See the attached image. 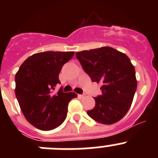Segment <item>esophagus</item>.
I'll list each match as a JSON object with an SVG mask.
<instances>
[{
  "label": "esophagus",
  "instance_id": "1",
  "mask_svg": "<svg viewBox=\"0 0 158 158\" xmlns=\"http://www.w3.org/2000/svg\"><path fill=\"white\" fill-rule=\"evenodd\" d=\"M78 96H79V97H80V98H83V97H85V94L78 95Z\"/></svg>",
  "mask_w": 158,
  "mask_h": 158
}]
</instances>
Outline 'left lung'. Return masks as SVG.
<instances>
[{
    "label": "left lung",
    "mask_w": 158,
    "mask_h": 158,
    "mask_svg": "<svg viewBox=\"0 0 158 158\" xmlns=\"http://www.w3.org/2000/svg\"><path fill=\"white\" fill-rule=\"evenodd\" d=\"M93 82L101 83L102 94L95 97L89 116L103 124L119 121L131 107L137 89L135 66L126 54L110 47L76 53Z\"/></svg>",
    "instance_id": "left-lung-1"
}]
</instances>
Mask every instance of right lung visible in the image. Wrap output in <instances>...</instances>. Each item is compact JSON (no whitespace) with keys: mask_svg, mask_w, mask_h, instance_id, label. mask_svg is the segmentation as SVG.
Masks as SVG:
<instances>
[{"mask_svg":"<svg viewBox=\"0 0 158 158\" xmlns=\"http://www.w3.org/2000/svg\"><path fill=\"white\" fill-rule=\"evenodd\" d=\"M73 51H46L35 54L23 62L16 73V99L23 115L31 125L42 131H50L65 121L68 104L77 95L63 93L60 84V71L73 58Z\"/></svg>","mask_w":158,"mask_h":158,"instance_id":"1","label":"right lung"}]
</instances>
